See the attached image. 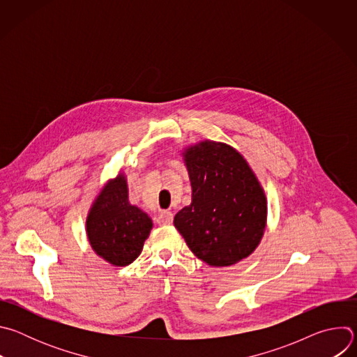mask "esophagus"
<instances>
[{
	"instance_id": "obj_1",
	"label": "esophagus",
	"mask_w": 357,
	"mask_h": 357,
	"mask_svg": "<svg viewBox=\"0 0 357 357\" xmlns=\"http://www.w3.org/2000/svg\"><path fill=\"white\" fill-rule=\"evenodd\" d=\"M174 220V213L172 212H168V211H164L158 215V225H162V226H167V225H171Z\"/></svg>"
}]
</instances>
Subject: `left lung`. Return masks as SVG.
<instances>
[{
    "mask_svg": "<svg viewBox=\"0 0 357 357\" xmlns=\"http://www.w3.org/2000/svg\"><path fill=\"white\" fill-rule=\"evenodd\" d=\"M192 202L174 225L197 259L233 266L256 250L267 227V196L245 158L229 144L199 141L181 152Z\"/></svg>",
    "mask_w": 357,
    "mask_h": 357,
    "instance_id": "1",
    "label": "left lung"
}]
</instances>
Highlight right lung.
<instances>
[{
    "label": "right lung",
    "instance_id": "obj_1",
    "mask_svg": "<svg viewBox=\"0 0 357 357\" xmlns=\"http://www.w3.org/2000/svg\"><path fill=\"white\" fill-rule=\"evenodd\" d=\"M152 226V219L130 203L124 172L98 190L86 218L90 247L116 267L128 266L139 256Z\"/></svg>",
    "mask_w": 357,
    "mask_h": 357
}]
</instances>
